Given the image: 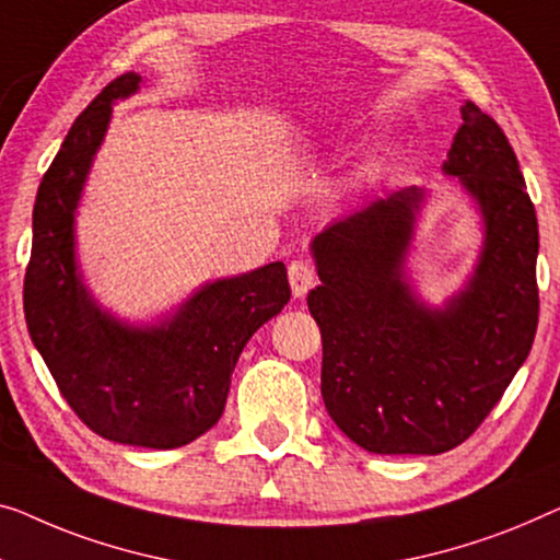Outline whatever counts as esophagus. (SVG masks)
Wrapping results in <instances>:
<instances>
[{
	"label": "esophagus",
	"instance_id": "34e87169",
	"mask_svg": "<svg viewBox=\"0 0 560 560\" xmlns=\"http://www.w3.org/2000/svg\"><path fill=\"white\" fill-rule=\"evenodd\" d=\"M289 283L296 299L306 296V291L316 283V271L308 261H291L289 264Z\"/></svg>",
	"mask_w": 560,
	"mask_h": 560
}]
</instances>
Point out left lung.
Segmentation results:
<instances>
[{"label": "left lung", "instance_id": "obj_1", "mask_svg": "<svg viewBox=\"0 0 560 560\" xmlns=\"http://www.w3.org/2000/svg\"><path fill=\"white\" fill-rule=\"evenodd\" d=\"M442 171L480 208L475 273L445 306L405 279L424 188L366 200L312 241L322 287L308 312L322 331V397L345 435L377 455H440L500 402L538 327V219L511 143L475 103Z\"/></svg>", "mask_w": 560, "mask_h": 560}]
</instances>
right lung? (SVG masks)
Instances as JSON below:
<instances>
[{
    "mask_svg": "<svg viewBox=\"0 0 560 560\" xmlns=\"http://www.w3.org/2000/svg\"><path fill=\"white\" fill-rule=\"evenodd\" d=\"M140 74L115 78L67 132L39 183L24 319L74 415L100 438L153 450L194 442L226 407L233 366L254 331L291 299L281 261L200 287L161 324L132 327L103 312L74 261V211L110 125Z\"/></svg>",
    "mask_w": 560,
    "mask_h": 560,
    "instance_id": "1",
    "label": "right lung"
}]
</instances>
